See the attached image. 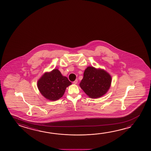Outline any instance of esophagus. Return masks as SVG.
<instances>
[{
  "mask_svg": "<svg viewBox=\"0 0 151 151\" xmlns=\"http://www.w3.org/2000/svg\"><path fill=\"white\" fill-rule=\"evenodd\" d=\"M77 82H78V80H77V79H76V80L74 82H73V84H76L77 83Z\"/></svg>",
  "mask_w": 151,
  "mask_h": 151,
  "instance_id": "esophagus-1",
  "label": "esophagus"
}]
</instances>
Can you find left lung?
<instances>
[{
	"instance_id": "8db88e82",
	"label": "left lung",
	"mask_w": 151,
	"mask_h": 151,
	"mask_svg": "<svg viewBox=\"0 0 151 151\" xmlns=\"http://www.w3.org/2000/svg\"><path fill=\"white\" fill-rule=\"evenodd\" d=\"M111 83V76L106 70L88 66L84 71L79 86L88 96L97 99L106 93Z\"/></svg>"
}]
</instances>
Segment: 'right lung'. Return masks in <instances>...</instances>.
Masks as SVG:
<instances>
[{
    "instance_id": "1",
    "label": "right lung",
    "mask_w": 151,
    "mask_h": 151,
    "mask_svg": "<svg viewBox=\"0 0 151 151\" xmlns=\"http://www.w3.org/2000/svg\"><path fill=\"white\" fill-rule=\"evenodd\" d=\"M72 84L58 69L46 72L38 79L37 87L45 99L55 101L61 98L67 87Z\"/></svg>"
}]
</instances>
